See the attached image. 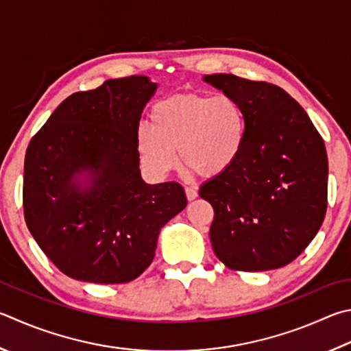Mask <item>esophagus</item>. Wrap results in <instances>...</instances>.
Listing matches in <instances>:
<instances>
[{"mask_svg":"<svg viewBox=\"0 0 351 351\" xmlns=\"http://www.w3.org/2000/svg\"><path fill=\"white\" fill-rule=\"evenodd\" d=\"M186 196L189 201H193L197 197V190L196 189H192V187H186Z\"/></svg>","mask_w":351,"mask_h":351,"instance_id":"1","label":"esophagus"}]
</instances>
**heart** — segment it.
I'll use <instances>...</instances> for the list:
<instances>
[{"label": "heart", "mask_w": 351, "mask_h": 351, "mask_svg": "<svg viewBox=\"0 0 351 351\" xmlns=\"http://www.w3.org/2000/svg\"><path fill=\"white\" fill-rule=\"evenodd\" d=\"M247 133V113L237 98L187 92L152 107L150 127H139L136 149L144 167L155 178L176 169V150L190 170L213 178L238 162Z\"/></svg>", "instance_id": "heart-1"}]
</instances>
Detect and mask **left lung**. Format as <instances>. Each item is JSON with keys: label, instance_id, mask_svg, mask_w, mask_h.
<instances>
[{"label": "left lung", "instance_id": "8db88e82", "mask_svg": "<svg viewBox=\"0 0 351 351\" xmlns=\"http://www.w3.org/2000/svg\"><path fill=\"white\" fill-rule=\"evenodd\" d=\"M204 81L237 98L248 121L238 162L199 189L215 210L213 252L232 270L279 269L305 250L326 218V144L281 87L232 73Z\"/></svg>", "mask_w": 351, "mask_h": 351}]
</instances>
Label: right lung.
Segmentation results:
<instances>
[{"mask_svg":"<svg viewBox=\"0 0 351 351\" xmlns=\"http://www.w3.org/2000/svg\"><path fill=\"white\" fill-rule=\"evenodd\" d=\"M158 88L147 76L70 95L32 138L24 218L46 256L78 281L124 284L155 258L161 228L187 206L178 182L147 184L136 133Z\"/></svg>","mask_w":351,"mask_h":351,"instance_id":"right-lung-1","label":"right lung"}]
</instances>
